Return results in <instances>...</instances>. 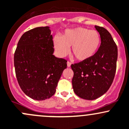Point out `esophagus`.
<instances>
[{
	"label": "esophagus",
	"instance_id": "34e87169",
	"mask_svg": "<svg viewBox=\"0 0 129 129\" xmlns=\"http://www.w3.org/2000/svg\"><path fill=\"white\" fill-rule=\"evenodd\" d=\"M71 63H70V62H69V61L67 62V66H68V67L70 68V66H71Z\"/></svg>",
	"mask_w": 129,
	"mask_h": 129
}]
</instances>
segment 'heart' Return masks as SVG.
<instances>
[{
  "label": "heart",
  "mask_w": 129,
  "mask_h": 129,
  "mask_svg": "<svg viewBox=\"0 0 129 129\" xmlns=\"http://www.w3.org/2000/svg\"><path fill=\"white\" fill-rule=\"evenodd\" d=\"M101 42V36L96 30L84 27L68 29L61 37L56 35L53 38L54 47L58 55L65 56L71 47V53L81 61L92 58L99 50Z\"/></svg>",
  "instance_id": "obj_1"
}]
</instances>
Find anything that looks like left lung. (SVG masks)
Here are the masks:
<instances>
[{
	"mask_svg": "<svg viewBox=\"0 0 129 129\" xmlns=\"http://www.w3.org/2000/svg\"><path fill=\"white\" fill-rule=\"evenodd\" d=\"M101 36L99 50L91 59L71 64L74 93L82 99L94 100L108 91L116 71L117 47L111 34L95 25Z\"/></svg>",
	"mask_w": 129,
	"mask_h": 129,
	"instance_id": "8db88e82",
	"label": "left lung"
}]
</instances>
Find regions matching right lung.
Listing matches in <instances>:
<instances>
[{"instance_id":"obj_1","label":"right lung","mask_w":129,"mask_h":129,"mask_svg":"<svg viewBox=\"0 0 129 129\" xmlns=\"http://www.w3.org/2000/svg\"><path fill=\"white\" fill-rule=\"evenodd\" d=\"M53 36L49 26L26 31L20 38L14 54L16 77L23 92L33 99L51 98L67 61L53 55Z\"/></svg>"}]
</instances>
